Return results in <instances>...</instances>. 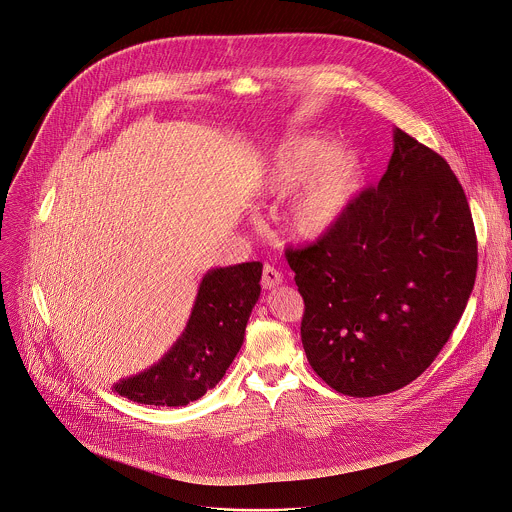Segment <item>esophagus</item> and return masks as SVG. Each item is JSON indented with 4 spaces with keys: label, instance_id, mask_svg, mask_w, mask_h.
Returning <instances> with one entry per match:
<instances>
[{
    "label": "esophagus",
    "instance_id": "obj_1",
    "mask_svg": "<svg viewBox=\"0 0 512 512\" xmlns=\"http://www.w3.org/2000/svg\"><path fill=\"white\" fill-rule=\"evenodd\" d=\"M261 283H263L265 289H275V287H279V285L283 283V275H281V271H277L275 267L265 265V267H263V279H261Z\"/></svg>",
    "mask_w": 512,
    "mask_h": 512
}]
</instances>
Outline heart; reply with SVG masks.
Here are the masks:
<instances>
[{"label": "heart", "mask_w": 512, "mask_h": 512, "mask_svg": "<svg viewBox=\"0 0 512 512\" xmlns=\"http://www.w3.org/2000/svg\"><path fill=\"white\" fill-rule=\"evenodd\" d=\"M363 179L365 163L357 149L335 147L319 133H299L271 149L259 175V193L283 199L295 190L285 223L295 239L311 243L341 223Z\"/></svg>", "instance_id": "obj_1"}]
</instances>
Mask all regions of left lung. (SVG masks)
<instances>
[{
  "label": "left lung",
  "instance_id": "1",
  "mask_svg": "<svg viewBox=\"0 0 512 512\" xmlns=\"http://www.w3.org/2000/svg\"><path fill=\"white\" fill-rule=\"evenodd\" d=\"M285 257L313 371L337 393L377 397L415 381L449 341L475 287L477 235L449 163L395 127L379 185Z\"/></svg>",
  "mask_w": 512,
  "mask_h": 512
}]
</instances>
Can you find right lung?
<instances>
[{"instance_id": "right-lung-1", "label": "right lung", "mask_w": 512, "mask_h": 512, "mask_svg": "<svg viewBox=\"0 0 512 512\" xmlns=\"http://www.w3.org/2000/svg\"><path fill=\"white\" fill-rule=\"evenodd\" d=\"M259 261L209 269L187 325L149 369L121 379L113 391L133 403L183 407L213 389L239 353L249 315L261 295Z\"/></svg>"}]
</instances>
